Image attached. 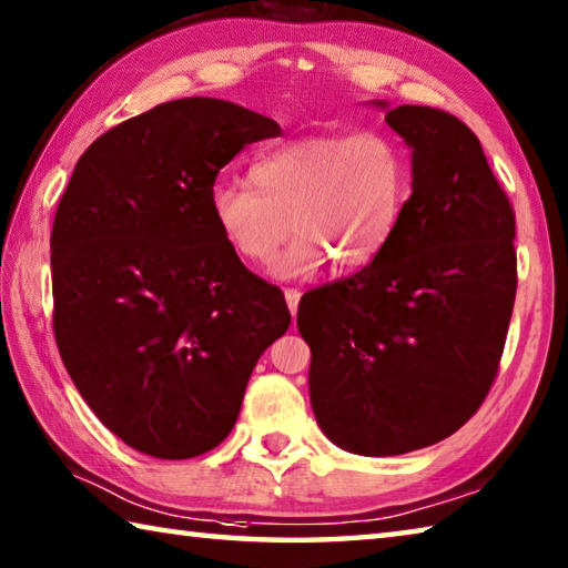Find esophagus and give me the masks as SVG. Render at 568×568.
<instances>
[{"instance_id": "1", "label": "esophagus", "mask_w": 568, "mask_h": 568, "mask_svg": "<svg viewBox=\"0 0 568 568\" xmlns=\"http://www.w3.org/2000/svg\"><path fill=\"white\" fill-rule=\"evenodd\" d=\"M285 303H287V311L295 317L297 315V303H301V291L297 287H285Z\"/></svg>"}]
</instances>
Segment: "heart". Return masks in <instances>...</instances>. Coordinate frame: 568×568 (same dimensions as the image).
Wrapping results in <instances>:
<instances>
[{
  "label": "heart",
  "mask_w": 568,
  "mask_h": 568,
  "mask_svg": "<svg viewBox=\"0 0 568 568\" xmlns=\"http://www.w3.org/2000/svg\"><path fill=\"white\" fill-rule=\"evenodd\" d=\"M251 183L215 181L209 209L231 251L267 263L295 233L271 275L313 277L329 257L357 271L387 248L409 195L402 149L379 131L317 133L265 153Z\"/></svg>",
  "instance_id": "b5f03b06"
}]
</instances>
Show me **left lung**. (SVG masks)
I'll return each mask as SVG.
<instances>
[{"mask_svg":"<svg viewBox=\"0 0 568 568\" xmlns=\"http://www.w3.org/2000/svg\"><path fill=\"white\" fill-rule=\"evenodd\" d=\"M373 104L412 151V195L373 263L303 297L297 329L325 437L392 457L455 435L487 397L517 253L511 203L469 126L439 109Z\"/></svg>","mask_w":568,"mask_h":568,"instance_id":"8db88e82","label":"left lung"}]
</instances>
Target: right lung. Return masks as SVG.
<instances>
[{"mask_svg":"<svg viewBox=\"0 0 568 568\" xmlns=\"http://www.w3.org/2000/svg\"><path fill=\"white\" fill-rule=\"evenodd\" d=\"M273 119L179 99L119 123L77 161L51 229L54 337L101 425L159 459L219 447L257 357L291 325L285 297L223 241L219 171Z\"/></svg>","mask_w":568,"mask_h":568,"instance_id":"1","label":"right lung"}]
</instances>
